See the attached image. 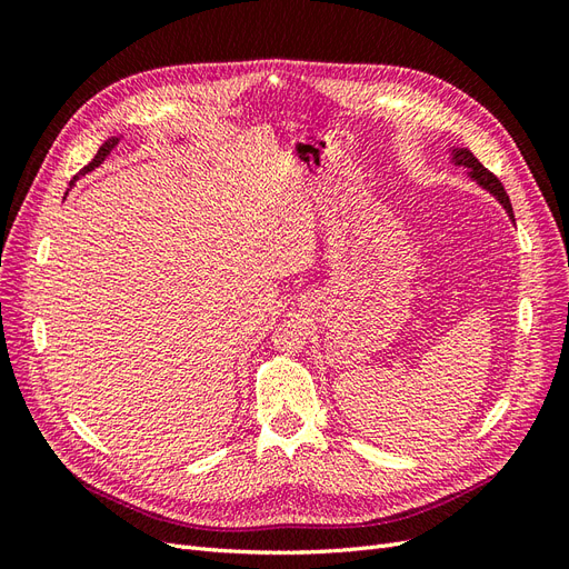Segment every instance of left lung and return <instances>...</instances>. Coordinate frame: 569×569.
I'll return each mask as SVG.
<instances>
[{
	"mask_svg": "<svg viewBox=\"0 0 569 569\" xmlns=\"http://www.w3.org/2000/svg\"><path fill=\"white\" fill-rule=\"evenodd\" d=\"M453 161H456L458 166H468V168H470V178L477 180L485 189H489V192H491L498 201L503 203V209L508 211V216L515 220L512 206H510V199H508V194H506V189H503L501 180H498V178L491 173V170H487L485 166H481L468 149H453Z\"/></svg>",
	"mask_w": 569,
	"mask_h": 569,
	"instance_id": "8db88e82",
	"label": "left lung"
}]
</instances>
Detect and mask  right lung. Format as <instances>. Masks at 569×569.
I'll list each match as a JSON object with an SVG mask.
<instances>
[{"mask_svg":"<svg viewBox=\"0 0 569 569\" xmlns=\"http://www.w3.org/2000/svg\"><path fill=\"white\" fill-rule=\"evenodd\" d=\"M116 144H118V137H111V140H107L104 144H101V147H99V151L94 153V159H92L88 166H84L78 176H84V173H90V170H94L101 161H104V159L109 157V151H111ZM78 176H76V178H78ZM76 178H73V180H76ZM73 180H71V182H73Z\"/></svg>","mask_w":569,"mask_h":569,"instance_id":"1","label":"right lung"}]
</instances>
